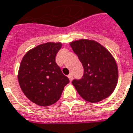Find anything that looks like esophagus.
<instances>
[{
  "label": "esophagus",
  "mask_w": 133,
  "mask_h": 133,
  "mask_svg": "<svg viewBox=\"0 0 133 133\" xmlns=\"http://www.w3.org/2000/svg\"><path fill=\"white\" fill-rule=\"evenodd\" d=\"M68 78H69V81H71L73 80V75L72 74H70L69 75H68Z\"/></svg>",
  "instance_id": "obj_1"
}]
</instances>
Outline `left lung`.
<instances>
[{"label": "left lung", "mask_w": 133, "mask_h": 133, "mask_svg": "<svg viewBox=\"0 0 133 133\" xmlns=\"http://www.w3.org/2000/svg\"><path fill=\"white\" fill-rule=\"evenodd\" d=\"M70 46L84 69L83 77L72 81L78 93L92 103L110 96L118 79L117 64L110 52L93 40L74 41Z\"/></svg>", "instance_id": "1"}]
</instances>
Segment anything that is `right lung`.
Returning a JSON list of instances; mask_svg holds the SVG:
<instances>
[{
    "label": "right lung",
    "instance_id": "1",
    "mask_svg": "<svg viewBox=\"0 0 133 133\" xmlns=\"http://www.w3.org/2000/svg\"><path fill=\"white\" fill-rule=\"evenodd\" d=\"M61 43L41 44L25 54L18 71V81L26 97L34 103L46 107L60 98L69 80L55 62Z\"/></svg>",
    "mask_w": 133,
    "mask_h": 133
}]
</instances>
